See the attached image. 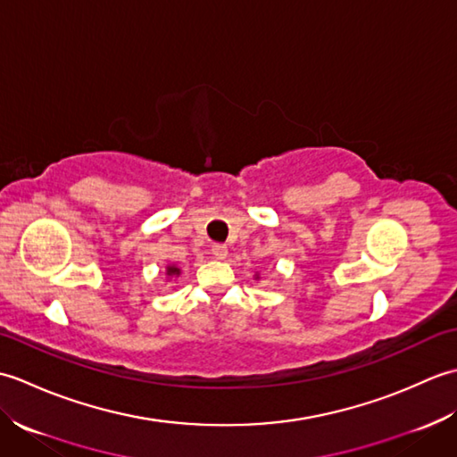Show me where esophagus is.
I'll return each instance as SVG.
<instances>
[{"instance_id": "34e87169", "label": "esophagus", "mask_w": 457, "mask_h": 457, "mask_svg": "<svg viewBox=\"0 0 457 457\" xmlns=\"http://www.w3.org/2000/svg\"><path fill=\"white\" fill-rule=\"evenodd\" d=\"M212 255L216 257V259H226L228 257V247L226 245H221V244H216V245H212Z\"/></svg>"}]
</instances>
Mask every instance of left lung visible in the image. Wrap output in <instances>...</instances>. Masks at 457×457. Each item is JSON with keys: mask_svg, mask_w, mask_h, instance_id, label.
Here are the masks:
<instances>
[{"mask_svg": "<svg viewBox=\"0 0 457 457\" xmlns=\"http://www.w3.org/2000/svg\"><path fill=\"white\" fill-rule=\"evenodd\" d=\"M259 278H261V277H259V275H257V273H255V280H259Z\"/></svg>", "mask_w": 457, "mask_h": 457, "instance_id": "obj_1", "label": "left lung"}]
</instances>
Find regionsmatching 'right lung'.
I'll list each match as a JSON object with an SVG mask.
<instances>
[{"label": "right lung", "instance_id": "obj_1", "mask_svg": "<svg viewBox=\"0 0 457 457\" xmlns=\"http://www.w3.org/2000/svg\"><path fill=\"white\" fill-rule=\"evenodd\" d=\"M180 273H182V270L177 265H167V267H164V275H167V280L180 277Z\"/></svg>", "mask_w": 457, "mask_h": 457}]
</instances>
